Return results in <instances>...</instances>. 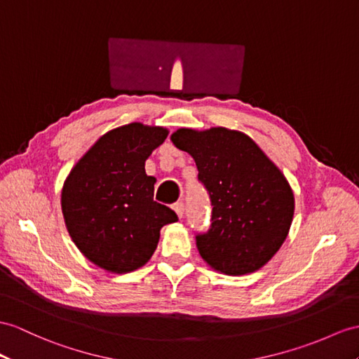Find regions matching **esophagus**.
Instances as JSON below:
<instances>
[{
    "label": "esophagus",
    "mask_w": 359,
    "mask_h": 359,
    "mask_svg": "<svg viewBox=\"0 0 359 359\" xmlns=\"http://www.w3.org/2000/svg\"><path fill=\"white\" fill-rule=\"evenodd\" d=\"M173 210H175V213H177L178 217L181 219L182 215H184V204H182L181 201H180V203H175L173 204Z\"/></svg>",
    "instance_id": "obj_1"
}]
</instances>
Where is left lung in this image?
<instances>
[{"mask_svg": "<svg viewBox=\"0 0 359 359\" xmlns=\"http://www.w3.org/2000/svg\"><path fill=\"white\" fill-rule=\"evenodd\" d=\"M170 140L194 156L212 199V229L196 236L203 260L226 276L266 265L283 245L294 217V191L282 170L241 130L180 128Z\"/></svg>", "mask_w": 359, "mask_h": 359, "instance_id": "1", "label": "left lung"}]
</instances>
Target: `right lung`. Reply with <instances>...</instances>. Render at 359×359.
Returning <instances> with one entry per match:
<instances>
[{
	"label": "right lung",
	"instance_id": "obj_1",
	"mask_svg": "<svg viewBox=\"0 0 359 359\" xmlns=\"http://www.w3.org/2000/svg\"><path fill=\"white\" fill-rule=\"evenodd\" d=\"M169 129L140 121L108 130L69 170L60 207L69 238L91 264L112 274L144 266L160 230L177 222L173 210L154 201L156 180L144 163Z\"/></svg>",
	"mask_w": 359,
	"mask_h": 359
}]
</instances>
